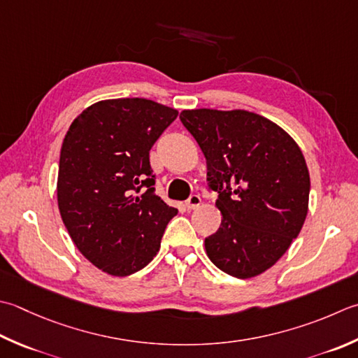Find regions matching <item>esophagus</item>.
<instances>
[{
    "label": "esophagus",
    "mask_w": 358,
    "mask_h": 358,
    "mask_svg": "<svg viewBox=\"0 0 358 358\" xmlns=\"http://www.w3.org/2000/svg\"><path fill=\"white\" fill-rule=\"evenodd\" d=\"M200 205H201V199L199 197V195H191V197H189L186 201L187 209H197Z\"/></svg>",
    "instance_id": "esophagus-1"
}]
</instances>
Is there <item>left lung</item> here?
<instances>
[{"label":"left lung","mask_w":358,"mask_h":358,"mask_svg":"<svg viewBox=\"0 0 358 358\" xmlns=\"http://www.w3.org/2000/svg\"><path fill=\"white\" fill-rule=\"evenodd\" d=\"M187 131L208 166V185L219 194L217 233L205 239L217 268L248 279L273 267L304 225L310 177L289 133L247 110H183Z\"/></svg>","instance_id":"left-lung-1"}]
</instances>
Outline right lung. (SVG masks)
<instances>
[{"mask_svg":"<svg viewBox=\"0 0 358 358\" xmlns=\"http://www.w3.org/2000/svg\"><path fill=\"white\" fill-rule=\"evenodd\" d=\"M178 111L141 97L85 108L63 139L57 201L76 247L94 267L129 276L157 256L178 209L155 194L149 152Z\"/></svg>","mask_w":358,"mask_h":358,"instance_id":"obj_1","label":"right lung"}]
</instances>
